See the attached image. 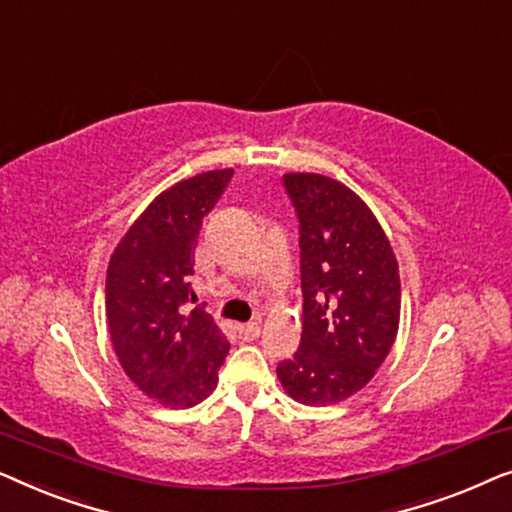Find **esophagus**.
<instances>
[{
	"mask_svg": "<svg viewBox=\"0 0 512 512\" xmlns=\"http://www.w3.org/2000/svg\"><path fill=\"white\" fill-rule=\"evenodd\" d=\"M237 333H240V338H244V340H256L258 335H261V324H258V321L240 324L237 326Z\"/></svg>",
	"mask_w": 512,
	"mask_h": 512,
	"instance_id": "obj_1",
	"label": "esophagus"
}]
</instances>
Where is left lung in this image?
<instances>
[{
  "label": "left lung",
  "mask_w": 512,
  "mask_h": 512,
  "mask_svg": "<svg viewBox=\"0 0 512 512\" xmlns=\"http://www.w3.org/2000/svg\"><path fill=\"white\" fill-rule=\"evenodd\" d=\"M300 223L303 335L277 377L293 401L333 405L373 380L396 340L401 277L380 223L354 191L321 174H284Z\"/></svg>",
  "instance_id": "1"
}]
</instances>
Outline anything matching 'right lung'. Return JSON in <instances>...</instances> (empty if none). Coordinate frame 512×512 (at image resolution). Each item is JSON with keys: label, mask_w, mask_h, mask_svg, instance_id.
<instances>
[{"label": "right lung", "mask_w": 512, "mask_h": 512, "mask_svg": "<svg viewBox=\"0 0 512 512\" xmlns=\"http://www.w3.org/2000/svg\"><path fill=\"white\" fill-rule=\"evenodd\" d=\"M233 170L179 181L146 207L118 242L107 268V324L125 375L172 410L212 394L230 342L205 307L191 275L202 219L221 200Z\"/></svg>", "instance_id": "1"}]
</instances>
